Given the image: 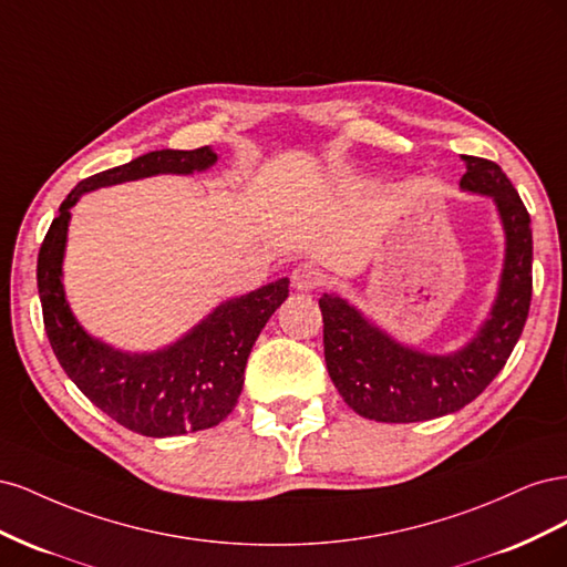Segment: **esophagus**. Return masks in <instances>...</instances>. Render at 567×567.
<instances>
[{"instance_id": "1", "label": "esophagus", "mask_w": 567, "mask_h": 567, "mask_svg": "<svg viewBox=\"0 0 567 567\" xmlns=\"http://www.w3.org/2000/svg\"><path fill=\"white\" fill-rule=\"evenodd\" d=\"M326 284V274L319 265L315 262H302L296 267L293 271V286L298 290H305V293H310V290H317Z\"/></svg>"}]
</instances>
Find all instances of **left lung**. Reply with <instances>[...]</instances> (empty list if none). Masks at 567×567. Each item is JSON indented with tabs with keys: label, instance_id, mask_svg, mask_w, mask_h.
<instances>
[{
	"label": "left lung",
	"instance_id": "obj_1",
	"mask_svg": "<svg viewBox=\"0 0 567 567\" xmlns=\"http://www.w3.org/2000/svg\"><path fill=\"white\" fill-rule=\"evenodd\" d=\"M461 186L492 196L506 229V265L492 317L466 350L435 357L409 350L336 296H321L323 357L331 381L359 416L414 423L452 414L471 404L499 373L523 333L532 300L529 213L504 169L461 156Z\"/></svg>",
	"mask_w": 567,
	"mask_h": 567
}]
</instances>
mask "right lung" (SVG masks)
Returning <instances> with one entry per match:
<instances>
[{"instance_id":"right-lung-1","label":"right lung","mask_w":567,"mask_h":567,"mask_svg":"<svg viewBox=\"0 0 567 567\" xmlns=\"http://www.w3.org/2000/svg\"><path fill=\"white\" fill-rule=\"evenodd\" d=\"M217 161L210 146L194 151H151L106 173L82 179L61 203L38 255V288L49 346L59 364L92 404L132 433L173 437L225 421L244 388L252 342L274 310L288 298V279L227 300L173 348L125 354L90 338L68 310L61 260L68 219L75 200L99 186L161 173L188 175Z\"/></svg>"}]
</instances>
